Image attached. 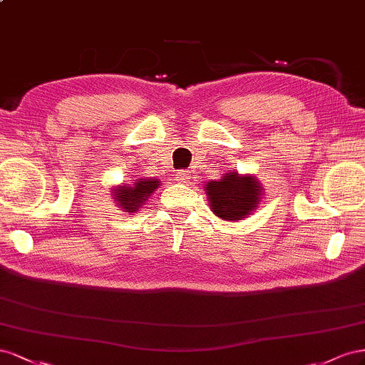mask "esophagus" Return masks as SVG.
<instances>
[{
  "instance_id": "1",
  "label": "esophagus",
  "mask_w": 365,
  "mask_h": 365,
  "mask_svg": "<svg viewBox=\"0 0 365 365\" xmlns=\"http://www.w3.org/2000/svg\"><path fill=\"white\" fill-rule=\"evenodd\" d=\"M188 179H190V174H188V171H179V173H177L175 180L185 182V180H188Z\"/></svg>"
}]
</instances>
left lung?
Returning <instances> with one entry per match:
<instances>
[{
	"instance_id": "8db88e82",
	"label": "left lung",
	"mask_w": 365,
	"mask_h": 365,
	"mask_svg": "<svg viewBox=\"0 0 365 365\" xmlns=\"http://www.w3.org/2000/svg\"><path fill=\"white\" fill-rule=\"evenodd\" d=\"M211 210L225 220H242L249 215L262 195V186L252 175L227 173L220 180L206 185Z\"/></svg>"
}]
</instances>
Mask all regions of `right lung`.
Returning a JSON list of instances; mask_svg holds the SVG:
<instances>
[{"label":"right lung","mask_w":365,"mask_h":365,"mask_svg":"<svg viewBox=\"0 0 365 365\" xmlns=\"http://www.w3.org/2000/svg\"><path fill=\"white\" fill-rule=\"evenodd\" d=\"M159 180L155 179H138L130 185H122L114 190V200L122 206L123 211L134 212L139 211L143 202L159 188Z\"/></svg>","instance_id":"obj_1"}]
</instances>
